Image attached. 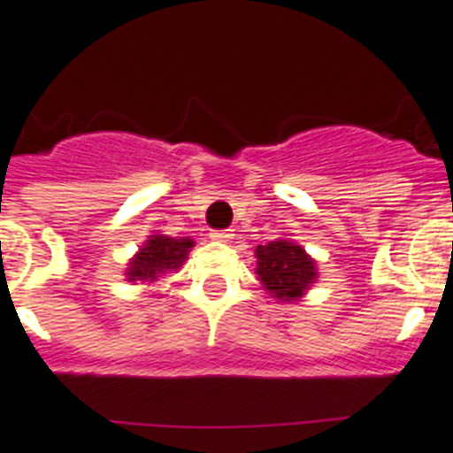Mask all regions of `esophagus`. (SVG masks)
<instances>
[{"mask_svg":"<svg viewBox=\"0 0 453 453\" xmlns=\"http://www.w3.org/2000/svg\"><path fill=\"white\" fill-rule=\"evenodd\" d=\"M211 239H216V242H230L233 230H211Z\"/></svg>","mask_w":453,"mask_h":453,"instance_id":"34e87169","label":"esophagus"}]
</instances>
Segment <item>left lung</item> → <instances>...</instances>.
I'll use <instances>...</instances> for the list:
<instances>
[{"label": "left lung", "mask_w": 453, "mask_h": 453, "mask_svg": "<svg viewBox=\"0 0 453 453\" xmlns=\"http://www.w3.org/2000/svg\"><path fill=\"white\" fill-rule=\"evenodd\" d=\"M258 258V272L263 288L272 293V297L279 300H296L307 290V286L314 284L316 267L314 260L304 253L303 246L277 239L267 246L256 249Z\"/></svg>", "instance_id": "obj_1"}]
</instances>
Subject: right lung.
<instances>
[{
    "mask_svg": "<svg viewBox=\"0 0 453 453\" xmlns=\"http://www.w3.org/2000/svg\"><path fill=\"white\" fill-rule=\"evenodd\" d=\"M190 249H193L190 239H174L156 234L132 258L127 279L130 281H137V279H142V281H156L157 277H163L165 272L181 267Z\"/></svg>",
    "mask_w": 453,
    "mask_h": 453,
    "instance_id": "add662e5",
    "label": "right lung"
}]
</instances>
